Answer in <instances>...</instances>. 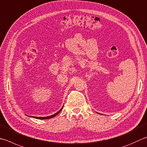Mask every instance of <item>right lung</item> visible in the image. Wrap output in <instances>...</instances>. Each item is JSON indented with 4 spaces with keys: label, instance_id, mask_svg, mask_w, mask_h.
I'll list each match as a JSON object with an SVG mask.
<instances>
[{
    "label": "right lung",
    "instance_id": "right-lung-1",
    "mask_svg": "<svg viewBox=\"0 0 147 147\" xmlns=\"http://www.w3.org/2000/svg\"><path fill=\"white\" fill-rule=\"evenodd\" d=\"M63 107V106L62 107V108H61L60 110L59 111H58L57 113H55L54 114H53L51 116H46V117H35V116H29V117H31V118H36V119H50V118H52L53 117H55L57 115V114H59V113H60V111L62 110V109Z\"/></svg>",
    "mask_w": 147,
    "mask_h": 147
}]
</instances>
